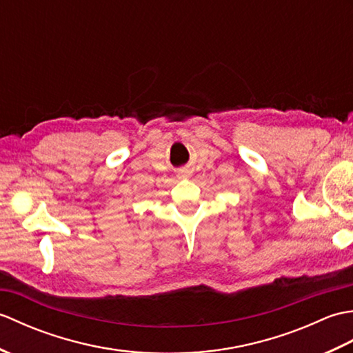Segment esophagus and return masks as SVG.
<instances>
[{"instance_id": "34e87169", "label": "esophagus", "mask_w": 353, "mask_h": 353, "mask_svg": "<svg viewBox=\"0 0 353 353\" xmlns=\"http://www.w3.org/2000/svg\"><path fill=\"white\" fill-rule=\"evenodd\" d=\"M190 176V171L188 170H182L181 172H179V177L183 179V177H188Z\"/></svg>"}]
</instances>
